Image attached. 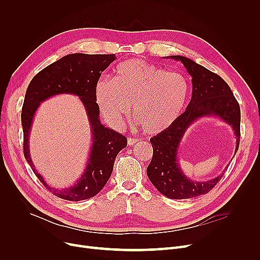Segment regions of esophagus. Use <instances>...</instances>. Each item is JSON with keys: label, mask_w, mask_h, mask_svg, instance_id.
Masks as SVG:
<instances>
[{"label": "esophagus", "mask_w": 260, "mask_h": 260, "mask_svg": "<svg viewBox=\"0 0 260 260\" xmlns=\"http://www.w3.org/2000/svg\"><path fill=\"white\" fill-rule=\"evenodd\" d=\"M138 142V139H135V138H128L127 139V145L128 146H133L135 143Z\"/></svg>", "instance_id": "esophagus-1"}]
</instances>
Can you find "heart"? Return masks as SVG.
I'll use <instances>...</instances> for the list:
<instances>
[{
	"mask_svg": "<svg viewBox=\"0 0 260 260\" xmlns=\"http://www.w3.org/2000/svg\"><path fill=\"white\" fill-rule=\"evenodd\" d=\"M188 93L183 75L168 73L141 59L119 63L112 80L100 79L94 85L95 103L109 124H124L133 105V116L147 135H158L174 124Z\"/></svg>",
	"mask_w": 260,
	"mask_h": 260,
	"instance_id": "heart-1",
	"label": "heart"
}]
</instances>
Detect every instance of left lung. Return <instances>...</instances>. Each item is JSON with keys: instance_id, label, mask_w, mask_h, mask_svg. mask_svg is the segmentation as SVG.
<instances>
[{"instance_id": "1", "label": "left lung", "mask_w": 260, "mask_h": 260, "mask_svg": "<svg viewBox=\"0 0 260 260\" xmlns=\"http://www.w3.org/2000/svg\"><path fill=\"white\" fill-rule=\"evenodd\" d=\"M180 61L192 77V98L185 112L174 124L153 138V158L146 169L148 179L159 192L171 199H188L206 195L221 179L220 175L207 181H194L181 170L178 149L186 129L200 118L216 117L233 129L236 139L235 154L240 141V107L226 82L206 67L186 57L170 56Z\"/></svg>"}]
</instances>
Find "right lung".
<instances>
[{
	"mask_svg": "<svg viewBox=\"0 0 260 260\" xmlns=\"http://www.w3.org/2000/svg\"><path fill=\"white\" fill-rule=\"evenodd\" d=\"M115 54L72 53L53 62L38 73L27 87L22 108L24 156L44 186L62 199L81 201L97 195L112 175L118 153L126 147L124 136L103 125L100 108L94 100V85L112 62ZM79 96L86 108L92 132V146L84 174L74 186L56 189L49 186L34 168L29 152V134L40 103L58 94Z\"/></svg>",
	"mask_w": 260,
	"mask_h": 260,
	"instance_id": "add662e5",
	"label": "right lung"
}]
</instances>
